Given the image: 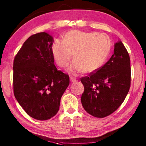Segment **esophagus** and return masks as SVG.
Instances as JSON below:
<instances>
[{
    "label": "esophagus",
    "mask_w": 146,
    "mask_h": 146,
    "mask_svg": "<svg viewBox=\"0 0 146 146\" xmlns=\"http://www.w3.org/2000/svg\"><path fill=\"white\" fill-rule=\"evenodd\" d=\"M76 79L75 78H74V77H70V81H71V82H76Z\"/></svg>",
    "instance_id": "34e87169"
}]
</instances>
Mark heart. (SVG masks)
Returning <instances> with one entry per match:
<instances>
[{
	"label": "heart",
	"mask_w": 146,
	"mask_h": 146,
	"mask_svg": "<svg viewBox=\"0 0 146 146\" xmlns=\"http://www.w3.org/2000/svg\"><path fill=\"white\" fill-rule=\"evenodd\" d=\"M111 46L110 39L105 34L73 30L65 35L63 40L54 41L52 52L56 64L63 68L68 66L72 53L73 62L67 69L69 73H90L103 65Z\"/></svg>",
	"instance_id": "heart-1"
}]
</instances>
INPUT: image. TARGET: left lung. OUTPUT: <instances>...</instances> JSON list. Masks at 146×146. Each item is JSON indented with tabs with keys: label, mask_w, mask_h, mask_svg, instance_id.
Returning <instances> with one entry per match:
<instances>
[{
	"label": "left lung",
	"mask_w": 146,
	"mask_h": 146,
	"mask_svg": "<svg viewBox=\"0 0 146 146\" xmlns=\"http://www.w3.org/2000/svg\"><path fill=\"white\" fill-rule=\"evenodd\" d=\"M130 72L129 54L119 40L108 62L96 72L81 78L84 87L81 103L86 111L103 118L117 110L129 91Z\"/></svg>",
	"instance_id": "obj_1"
}]
</instances>
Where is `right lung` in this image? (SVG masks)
Segmentation results:
<instances>
[{
  "label": "right lung",
  "mask_w": 146,
  "mask_h": 146,
  "mask_svg": "<svg viewBox=\"0 0 146 146\" xmlns=\"http://www.w3.org/2000/svg\"><path fill=\"white\" fill-rule=\"evenodd\" d=\"M54 38L45 32L33 35L17 52L13 66L14 94L30 117L48 120L57 113L69 84V75L58 71L52 52Z\"/></svg>",
  "instance_id": "1"
}]
</instances>
